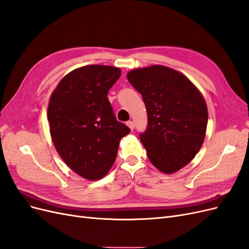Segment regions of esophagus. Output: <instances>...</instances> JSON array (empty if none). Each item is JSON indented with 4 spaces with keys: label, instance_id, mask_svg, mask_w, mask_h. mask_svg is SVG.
I'll return each instance as SVG.
<instances>
[{
    "label": "esophagus",
    "instance_id": "1",
    "mask_svg": "<svg viewBox=\"0 0 249 249\" xmlns=\"http://www.w3.org/2000/svg\"><path fill=\"white\" fill-rule=\"evenodd\" d=\"M126 125L129 126L132 131L134 130V122H132V120H130V122H127V123H126Z\"/></svg>",
    "mask_w": 249,
    "mask_h": 249
}]
</instances>
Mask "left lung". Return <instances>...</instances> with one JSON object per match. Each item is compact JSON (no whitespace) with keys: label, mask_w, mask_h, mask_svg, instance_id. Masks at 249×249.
I'll return each mask as SVG.
<instances>
[{"label":"left lung","mask_w":249,"mask_h":249,"mask_svg":"<svg viewBox=\"0 0 249 249\" xmlns=\"http://www.w3.org/2000/svg\"><path fill=\"white\" fill-rule=\"evenodd\" d=\"M126 78L141 93L147 111V129L140 134L156 168L176 172L194 159L206 137L205 99L182 72L163 65L135 69Z\"/></svg>","instance_id":"8db88e82"}]
</instances>
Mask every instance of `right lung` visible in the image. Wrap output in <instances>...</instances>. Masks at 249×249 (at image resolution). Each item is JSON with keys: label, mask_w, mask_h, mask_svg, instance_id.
Masks as SVG:
<instances>
[{"label": "right lung", "mask_w": 249, "mask_h": 249, "mask_svg": "<svg viewBox=\"0 0 249 249\" xmlns=\"http://www.w3.org/2000/svg\"><path fill=\"white\" fill-rule=\"evenodd\" d=\"M122 71L86 65L69 72L53 91L48 107L54 146L71 170L89 180L107 175L119 141L130 129L117 122L107 94Z\"/></svg>", "instance_id": "1"}]
</instances>
